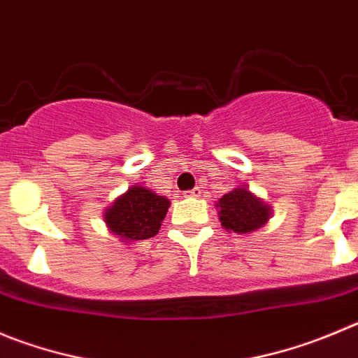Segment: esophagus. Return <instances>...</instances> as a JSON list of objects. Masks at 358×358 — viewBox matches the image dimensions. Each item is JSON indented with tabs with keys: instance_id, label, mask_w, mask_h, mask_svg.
<instances>
[{
	"instance_id": "esophagus-1",
	"label": "esophagus",
	"mask_w": 358,
	"mask_h": 358,
	"mask_svg": "<svg viewBox=\"0 0 358 358\" xmlns=\"http://www.w3.org/2000/svg\"><path fill=\"white\" fill-rule=\"evenodd\" d=\"M187 196H189V198H199V196H201V189H199V187H194V189L187 192Z\"/></svg>"
}]
</instances>
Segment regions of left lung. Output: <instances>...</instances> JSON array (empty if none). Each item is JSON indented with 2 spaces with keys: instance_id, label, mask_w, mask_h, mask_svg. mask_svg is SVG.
<instances>
[{
  "instance_id": "obj_1",
  "label": "left lung",
  "mask_w": 358,
  "mask_h": 358,
  "mask_svg": "<svg viewBox=\"0 0 358 358\" xmlns=\"http://www.w3.org/2000/svg\"><path fill=\"white\" fill-rule=\"evenodd\" d=\"M219 220L226 231L250 235L266 224L272 217V206L256 196L247 185H238L215 203Z\"/></svg>"
}]
</instances>
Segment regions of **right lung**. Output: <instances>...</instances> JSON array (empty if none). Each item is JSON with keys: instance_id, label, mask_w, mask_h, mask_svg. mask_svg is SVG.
I'll return each instance as SVG.
<instances>
[{"instance_id": "obj_1", "label": "right lung", "mask_w": 358, "mask_h": 358, "mask_svg": "<svg viewBox=\"0 0 358 358\" xmlns=\"http://www.w3.org/2000/svg\"><path fill=\"white\" fill-rule=\"evenodd\" d=\"M169 205L171 201L166 196L143 185H132L103 210V222L125 243L152 238L159 233Z\"/></svg>"}]
</instances>
